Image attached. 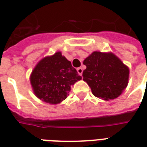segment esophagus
Here are the masks:
<instances>
[{"label":"esophagus","instance_id":"34e87169","mask_svg":"<svg viewBox=\"0 0 147 147\" xmlns=\"http://www.w3.org/2000/svg\"><path fill=\"white\" fill-rule=\"evenodd\" d=\"M77 71H78L79 75H81V76H82V72H83L82 68H81V67L78 68V69H77Z\"/></svg>","mask_w":147,"mask_h":147}]
</instances>
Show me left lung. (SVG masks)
Wrapping results in <instances>:
<instances>
[{
  "label": "left lung",
  "instance_id": "obj_1",
  "mask_svg": "<svg viewBox=\"0 0 147 147\" xmlns=\"http://www.w3.org/2000/svg\"><path fill=\"white\" fill-rule=\"evenodd\" d=\"M83 64L86 65L83 80L97 98L107 100L114 99L127 86L129 69L113 53L96 51L86 58Z\"/></svg>",
  "mask_w": 147,
  "mask_h": 147
}]
</instances>
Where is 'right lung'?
Masks as SVG:
<instances>
[{"label":"right lung","mask_w":147,"mask_h":147,"mask_svg":"<svg viewBox=\"0 0 147 147\" xmlns=\"http://www.w3.org/2000/svg\"><path fill=\"white\" fill-rule=\"evenodd\" d=\"M82 76L70 61L60 52L43 58L38 62L30 76L33 92L44 102L57 105L69 95L71 86Z\"/></svg>","instance_id":"obj_1"}]
</instances>
